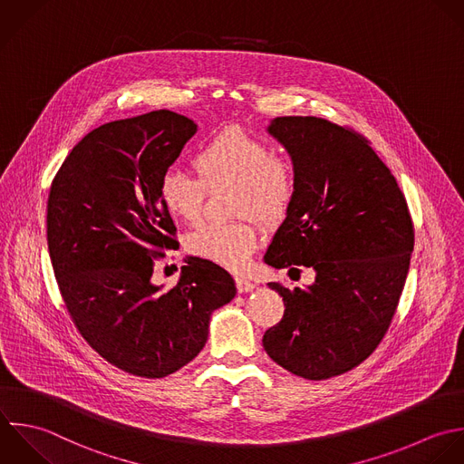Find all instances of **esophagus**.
Returning a JSON list of instances; mask_svg holds the SVG:
<instances>
[{
    "instance_id": "1",
    "label": "esophagus",
    "mask_w": 464,
    "mask_h": 464,
    "mask_svg": "<svg viewBox=\"0 0 464 464\" xmlns=\"http://www.w3.org/2000/svg\"><path fill=\"white\" fill-rule=\"evenodd\" d=\"M235 284H237V291H238V293H249V291L255 289V284H253L251 280L244 278V276H237V278H235Z\"/></svg>"
}]
</instances>
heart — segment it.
Returning a JSON list of instances; mask_svg holds the SVG:
<instances>
[{"label": "heart", "instance_id": "b5f03b06", "mask_svg": "<svg viewBox=\"0 0 464 464\" xmlns=\"http://www.w3.org/2000/svg\"><path fill=\"white\" fill-rule=\"evenodd\" d=\"M193 168L198 179L171 168L159 182V197L166 211L189 224L202 215L206 189L233 188V215L255 217L267 226L287 217L298 189L293 160L275 155L269 142L237 124L206 139L193 157ZM258 238V229L249 220L209 222L191 231L186 247L197 258L242 271Z\"/></svg>", "mask_w": 464, "mask_h": 464}]
</instances>
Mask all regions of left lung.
<instances>
[{"label": "left lung", "mask_w": 464, "mask_h": 464, "mask_svg": "<svg viewBox=\"0 0 464 464\" xmlns=\"http://www.w3.org/2000/svg\"><path fill=\"white\" fill-rule=\"evenodd\" d=\"M269 133L291 153L295 202L264 256L316 280L307 289L271 282L282 320L264 349L285 371L329 380L365 362L396 314L414 249V224L394 175L351 126L320 117H276Z\"/></svg>", "instance_id": "left-lung-1"}]
</instances>
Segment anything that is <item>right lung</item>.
Returning <instances> with one entry per match:
<instances>
[{"mask_svg":"<svg viewBox=\"0 0 464 464\" xmlns=\"http://www.w3.org/2000/svg\"><path fill=\"white\" fill-rule=\"evenodd\" d=\"M195 131L169 110L102 124L50 186L46 242L66 313L102 360L131 376L164 378L189 363L211 313L237 293L227 271L197 256L171 289L151 284L157 262L179 246L159 182Z\"/></svg>","mask_w":464,"mask_h":464,"instance_id":"obj_1","label":"right lung"}]
</instances>
